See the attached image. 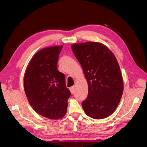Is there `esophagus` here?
Returning a JSON list of instances; mask_svg holds the SVG:
<instances>
[{
	"label": "esophagus",
	"mask_w": 147,
	"mask_h": 147,
	"mask_svg": "<svg viewBox=\"0 0 147 147\" xmlns=\"http://www.w3.org/2000/svg\"><path fill=\"white\" fill-rule=\"evenodd\" d=\"M74 89H75V88H74V86H72V87H71L70 88H69V90H70V91L71 92V93H74Z\"/></svg>",
	"instance_id": "34e87169"
}]
</instances>
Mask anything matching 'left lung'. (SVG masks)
Returning a JSON list of instances; mask_svg holds the SVG:
<instances>
[{
  "label": "left lung",
  "instance_id": "8db88e82",
  "mask_svg": "<svg viewBox=\"0 0 147 147\" xmlns=\"http://www.w3.org/2000/svg\"><path fill=\"white\" fill-rule=\"evenodd\" d=\"M71 49L80 63L88 84L82 106L87 115L102 119L111 115L123 93V80L113 53L98 42L74 43Z\"/></svg>",
  "mask_w": 147,
  "mask_h": 147
}]
</instances>
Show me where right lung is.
Segmentation results:
<instances>
[{"label":"right lung","mask_w":147,"mask_h":147,"mask_svg":"<svg viewBox=\"0 0 147 147\" xmlns=\"http://www.w3.org/2000/svg\"><path fill=\"white\" fill-rule=\"evenodd\" d=\"M63 46L41 49L34 54L24 76V89L30 106L39 115L50 119L65 115L71 92L64 74L58 70L59 54Z\"/></svg>","instance_id":"right-lung-1"}]
</instances>
